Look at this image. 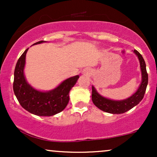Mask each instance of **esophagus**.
<instances>
[{"label":"esophagus","mask_w":157,"mask_h":157,"mask_svg":"<svg viewBox=\"0 0 157 157\" xmlns=\"http://www.w3.org/2000/svg\"><path fill=\"white\" fill-rule=\"evenodd\" d=\"M82 73L85 74V75H91V71H90L89 69H88V68H86V69L83 70V71H82Z\"/></svg>","instance_id":"1"}]
</instances>
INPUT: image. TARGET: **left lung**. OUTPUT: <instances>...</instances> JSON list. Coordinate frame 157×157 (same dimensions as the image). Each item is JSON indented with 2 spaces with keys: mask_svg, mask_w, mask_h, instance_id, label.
Returning a JSON list of instances; mask_svg holds the SVG:
<instances>
[{
  "mask_svg": "<svg viewBox=\"0 0 157 157\" xmlns=\"http://www.w3.org/2000/svg\"><path fill=\"white\" fill-rule=\"evenodd\" d=\"M134 52L138 57L140 63V68L142 72V82L137 91L135 92L132 96L123 100H112L110 99L101 96L92 86V99L93 103L97 106L98 109L105 112L110 113H123L126 111L134 108L143 99L146 91L147 82H148V76L146 71V65L144 60L142 56L136 50H134Z\"/></svg>",
  "mask_w": 157,
  "mask_h": 157,
  "instance_id": "left-lung-1",
  "label": "left lung"
}]
</instances>
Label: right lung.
Instances as JSON below:
<instances>
[{
    "mask_svg": "<svg viewBox=\"0 0 157 157\" xmlns=\"http://www.w3.org/2000/svg\"><path fill=\"white\" fill-rule=\"evenodd\" d=\"M46 42L40 40L33 45ZM26 49L20 57L14 72L13 90L19 103L29 112L37 116L50 117L61 112L69 101V91L76 84L79 75L66 79L49 91H40L32 87L25 78L23 69L26 63Z\"/></svg>",
    "mask_w": 157,
    "mask_h": 157,
    "instance_id": "add662e5",
    "label": "right lung"
}]
</instances>
